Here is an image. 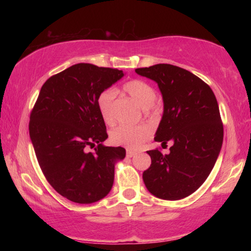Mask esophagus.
I'll use <instances>...</instances> for the list:
<instances>
[{"mask_svg":"<svg viewBox=\"0 0 251 251\" xmlns=\"http://www.w3.org/2000/svg\"><path fill=\"white\" fill-rule=\"evenodd\" d=\"M136 154H137V152L134 151H130V150H127V151H126L127 157H134Z\"/></svg>","mask_w":251,"mask_h":251,"instance_id":"esophagus-1","label":"esophagus"}]
</instances>
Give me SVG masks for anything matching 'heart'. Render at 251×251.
<instances>
[{
	"instance_id": "obj_1",
	"label": "heart",
	"mask_w": 251,
	"mask_h": 251,
	"mask_svg": "<svg viewBox=\"0 0 251 251\" xmlns=\"http://www.w3.org/2000/svg\"><path fill=\"white\" fill-rule=\"evenodd\" d=\"M123 90L130 97H133L143 108L151 107L156 100L154 88L142 79L129 80L124 84ZM114 99H115V92L113 90H105L100 93L96 100L97 109L107 125H113L115 123ZM151 134V130L147 125H122L112 130L110 141L114 145L124 146L133 150V148H137L143 142H145Z\"/></svg>"
}]
</instances>
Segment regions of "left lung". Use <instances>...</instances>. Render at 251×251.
Returning <instances> with one entry per match:
<instances>
[{"mask_svg": "<svg viewBox=\"0 0 251 251\" xmlns=\"http://www.w3.org/2000/svg\"><path fill=\"white\" fill-rule=\"evenodd\" d=\"M155 80L164 113L155 141L173 143L171 152L148 151L151 167L143 173L148 192L166 201L182 199L201 187L215 166L223 146L224 127L214 92L196 75L171 64L136 69Z\"/></svg>", "mask_w": 251, "mask_h": 251, "instance_id": "1", "label": "left lung"}]
</instances>
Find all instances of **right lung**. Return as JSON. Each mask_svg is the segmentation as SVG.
<instances>
[{"mask_svg":"<svg viewBox=\"0 0 251 251\" xmlns=\"http://www.w3.org/2000/svg\"><path fill=\"white\" fill-rule=\"evenodd\" d=\"M123 71L79 63L44 83L29 116V137L50 186L69 201L92 203L113 187L123 147H107L105 122L97 109L101 92L120 80ZM97 145L94 153L87 146Z\"/></svg>","mask_w":251,"mask_h":251,"instance_id":"add662e5","label":"right lung"}]
</instances>
